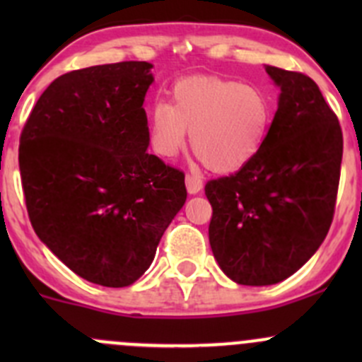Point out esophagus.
I'll return each mask as SVG.
<instances>
[{"label": "esophagus", "mask_w": 362, "mask_h": 362, "mask_svg": "<svg viewBox=\"0 0 362 362\" xmlns=\"http://www.w3.org/2000/svg\"><path fill=\"white\" fill-rule=\"evenodd\" d=\"M185 185H187L189 194H198V192L203 189V180L202 177H198V175L189 173L187 177H185Z\"/></svg>", "instance_id": "34e87169"}]
</instances>
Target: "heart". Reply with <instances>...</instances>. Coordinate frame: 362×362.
I'll return each mask as SVG.
<instances>
[{"label": "heart", "instance_id": "heart-1", "mask_svg": "<svg viewBox=\"0 0 362 362\" xmlns=\"http://www.w3.org/2000/svg\"><path fill=\"white\" fill-rule=\"evenodd\" d=\"M269 124L272 103L259 87L196 76L175 83L170 105H152L148 140L156 154L170 159L182 151L189 131L192 151L204 166L229 173L259 154Z\"/></svg>", "mask_w": 362, "mask_h": 362}]
</instances>
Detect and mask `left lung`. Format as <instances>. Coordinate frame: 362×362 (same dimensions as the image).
Listing matches in <instances>:
<instances>
[{
    "mask_svg": "<svg viewBox=\"0 0 362 362\" xmlns=\"http://www.w3.org/2000/svg\"><path fill=\"white\" fill-rule=\"evenodd\" d=\"M280 87L264 145L229 177L210 180L208 238L222 272L242 286H272L320 247L337 206L343 134L319 86L266 66Z\"/></svg>",
    "mask_w": 362,
    "mask_h": 362,
    "instance_id": "left-lung-1",
    "label": "left lung"
}]
</instances>
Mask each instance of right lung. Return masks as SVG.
Segmentation results:
<instances>
[{"instance_id": "1", "label": "right lung", "mask_w": 362, "mask_h": 362, "mask_svg": "<svg viewBox=\"0 0 362 362\" xmlns=\"http://www.w3.org/2000/svg\"><path fill=\"white\" fill-rule=\"evenodd\" d=\"M151 68L122 61L64 73L43 90L21 133L33 229L98 286L136 282L187 199L184 171L147 152Z\"/></svg>"}]
</instances>
